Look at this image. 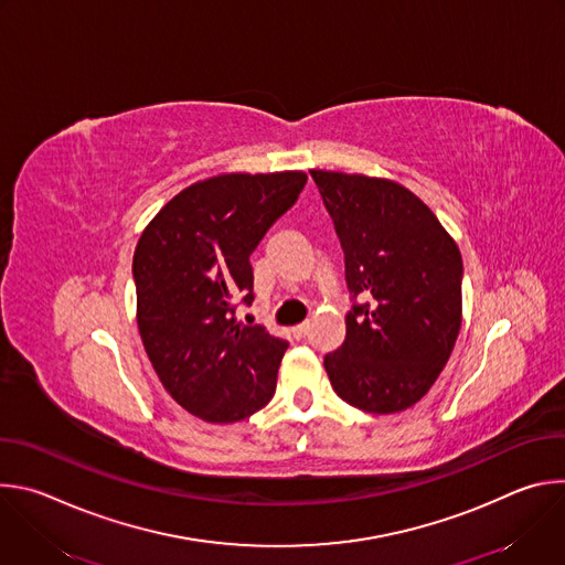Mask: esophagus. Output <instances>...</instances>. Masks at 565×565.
<instances>
[{
	"label": "esophagus",
	"instance_id": "34e87169",
	"mask_svg": "<svg viewBox=\"0 0 565 565\" xmlns=\"http://www.w3.org/2000/svg\"><path fill=\"white\" fill-rule=\"evenodd\" d=\"M308 329H310V327H308V321H301V324H297V327H292V329H290V333H292V338H295V340H301V338H306V335H308Z\"/></svg>",
	"mask_w": 565,
	"mask_h": 565
}]
</instances>
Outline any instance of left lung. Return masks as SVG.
I'll return each instance as SVG.
<instances>
[{
  "label": "left lung",
  "mask_w": 565,
  "mask_h": 565,
  "mask_svg": "<svg viewBox=\"0 0 565 565\" xmlns=\"http://www.w3.org/2000/svg\"><path fill=\"white\" fill-rule=\"evenodd\" d=\"M344 250V344L324 358L335 393L369 414L409 409L447 364L462 315V259L436 214L384 179L310 170Z\"/></svg>",
  "instance_id": "8db88e82"
}]
</instances>
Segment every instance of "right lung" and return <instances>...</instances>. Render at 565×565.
<instances>
[{
  "instance_id": "obj_1",
  "label": "right lung",
  "mask_w": 565,
  "mask_h": 565,
  "mask_svg": "<svg viewBox=\"0 0 565 565\" xmlns=\"http://www.w3.org/2000/svg\"><path fill=\"white\" fill-rule=\"evenodd\" d=\"M303 172L225 174L177 194L134 253L138 331L168 393L207 423H236L266 407L288 342L236 324L250 306V257L299 199Z\"/></svg>"
}]
</instances>
